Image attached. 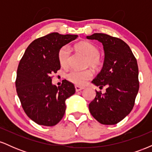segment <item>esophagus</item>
Here are the masks:
<instances>
[{"label": "esophagus", "instance_id": "34e87169", "mask_svg": "<svg viewBox=\"0 0 152 152\" xmlns=\"http://www.w3.org/2000/svg\"><path fill=\"white\" fill-rule=\"evenodd\" d=\"M83 88H84V87H81V86H75V89H76V91H80L83 90Z\"/></svg>", "mask_w": 152, "mask_h": 152}]
</instances>
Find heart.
I'll return each mask as SVG.
<instances>
[{
	"instance_id": "1",
	"label": "heart",
	"mask_w": 152,
	"mask_h": 152,
	"mask_svg": "<svg viewBox=\"0 0 152 152\" xmlns=\"http://www.w3.org/2000/svg\"><path fill=\"white\" fill-rule=\"evenodd\" d=\"M75 48L80 53L87 56L86 66H91L94 69H99L103 64V59L99 55V50L93 43L88 41H81L75 45ZM58 59L60 65L66 68L70 61V50L67 46H64L60 49L58 54ZM92 71L90 69L84 71L73 70L66 75V78L71 83L78 86H82L87 80L92 77Z\"/></svg>"
}]
</instances>
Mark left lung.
I'll return each instance as SVG.
<instances>
[{
	"label": "left lung",
	"instance_id": "1",
	"mask_svg": "<svg viewBox=\"0 0 152 152\" xmlns=\"http://www.w3.org/2000/svg\"><path fill=\"white\" fill-rule=\"evenodd\" d=\"M87 39L102 43L104 61L102 71L92 83L106 92L96 91L88 105L90 113L99 123L114 125L131 112L139 91V69L129 46L121 39L104 34H94Z\"/></svg>",
	"mask_w": 152,
	"mask_h": 152
}]
</instances>
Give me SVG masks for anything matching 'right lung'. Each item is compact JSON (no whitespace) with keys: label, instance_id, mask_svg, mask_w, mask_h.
<instances>
[{"label":"right lung","instance_id":"obj_1","mask_svg":"<svg viewBox=\"0 0 152 152\" xmlns=\"http://www.w3.org/2000/svg\"><path fill=\"white\" fill-rule=\"evenodd\" d=\"M77 35L51 33L34 40L26 48L17 70L15 87L24 111L39 125L55 126L66 111V99L75 93L74 85L63 80L57 87L51 75L61 69V48Z\"/></svg>","mask_w":152,"mask_h":152}]
</instances>
